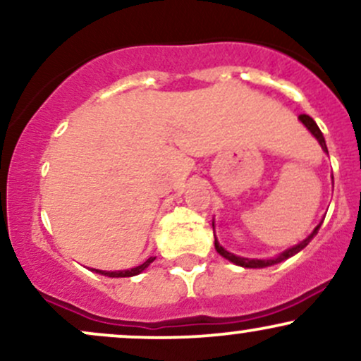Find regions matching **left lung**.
I'll list each match as a JSON object with an SVG mask.
<instances>
[{
	"label": "left lung",
	"instance_id": "1",
	"mask_svg": "<svg viewBox=\"0 0 361 361\" xmlns=\"http://www.w3.org/2000/svg\"><path fill=\"white\" fill-rule=\"evenodd\" d=\"M299 118H300V122L304 123V126L309 128V130H310V134H312L314 137H316V139L319 140V144H321L322 151L327 152V147H326V140H324V135H322V132L319 130L317 123L314 122V120L310 118L309 115H299ZM321 224H322V222H321ZM321 224H319V226L316 227V229L312 231V234H310L307 239H304V241L297 244V246H293V247H290V250L283 251V252H281L280 256H276V258H273V259H250V258H241V256H235V255H233V252H229V251H226V250H224V247L221 246V244H219L217 239H215V243H214V244H215V250H217L219 255L224 256V258H226V259L233 261L234 264H239V267H244V268H264V267H271V264H276V263H280V261L287 259V258H290V256L297 255V252L304 250V247L307 246V244L310 243V239H312L314 235L317 234V231H319V227H321ZM212 226H214V224H212Z\"/></svg>",
	"mask_w": 361,
	"mask_h": 361
}]
</instances>
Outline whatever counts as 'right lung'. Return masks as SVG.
Instances as JSON below:
<instances>
[{
  "label": "right lung",
  "instance_id": "1",
  "mask_svg": "<svg viewBox=\"0 0 361 361\" xmlns=\"http://www.w3.org/2000/svg\"><path fill=\"white\" fill-rule=\"evenodd\" d=\"M156 258L154 256H151L147 261H144L142 264H139V267L135 268H130V270H122V271H103V270H93L97 273H100V275H105V276H111V279H118V276H134V275H139L140 271H144L146 268L149 267V264L152 263Z\"/></svg>",
  "mask_w": 361,
  "mask_h": 361
}]
</instances>
